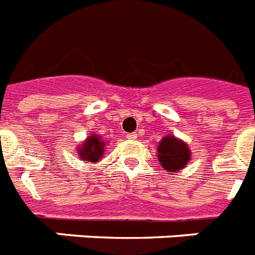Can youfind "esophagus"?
I'll use <instances>...</instances> for the list:
<instances>
[{
    "label": "esophagus",
    "mask_w": 255,
    "mask_h": 255,
    "mask_svg": "<svg viewBox=\"0 0 255 255\" xmlns=\"http://www.w3.org/2000/svg\"><path fill=\"white\" fill-rule=\"evenodd\" d=\"M126 137L129 138V139H135V138L138 137V134L137 133H129Z\"/></svg>",
    "instance_id": "obj_1"
}]
</instances>
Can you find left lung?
Here are the masks:
<instances>
[{
    "label": "left lung",
    "mask_w": 255,
    "mask_h": 255,
    "mask_svg": "<svg viewBox=\"0 0 255 255\" xmlns=\"http://www.w3.org/2000/svg\"><path fill=\"white\" fill-rule=\"evenodd\" d=\"M158 158L167 172L179 171L191 158L187 144L174 137H164L158 146Z\"/></svg>",
    "instance_id": "1"
}]
</instances>
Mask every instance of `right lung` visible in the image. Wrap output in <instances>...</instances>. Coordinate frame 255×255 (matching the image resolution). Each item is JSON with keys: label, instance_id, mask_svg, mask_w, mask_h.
I'll use <instances>...</instances> for the list:
<instances>
[{"label": "right lung", "instance_id": "right-lung-1", "mask_svg": "<svg viewBox=\"0 0 255 255\" xmlns=\"http://www.w3.org/2000/svg\"><path fill=\"white\" fill-rule=\"evenodd\" d=\"M104 146L105 142L101 140V138L96 137V135H91L87 139L83 147H80V158L85 162H99V159L103 156Z\"/></svg>", "mask_w": 255, "mask_h": 255}]
</instances>
